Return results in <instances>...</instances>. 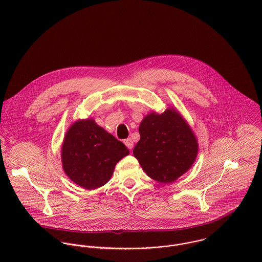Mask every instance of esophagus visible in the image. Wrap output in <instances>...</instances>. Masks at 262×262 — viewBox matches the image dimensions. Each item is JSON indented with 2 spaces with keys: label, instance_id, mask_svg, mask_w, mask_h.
<instances>
[{
  "label": "esophagus",
  "instance_id": "obj_1",
  "mask_svg": "<svg viewBox=\"0 0 262 262\" xmlns=\"http://www.w3.org/2000/svg\"><path fill=\"white\" fill-rule=\"evenodd\" d=\"M124 143H125V145H126L129 149H132V148H133L134 142H133V140H132L131 138H127V139L124 141Z\"/></svg>",
  "mask_w": 262,
  "mask_h": 262
}]
</instances>
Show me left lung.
<instances>
[{"label": "left lung", "mask_w": 262, "mask_h": 262, "mask_svg": "<svg viewBox=\"0 0 262 262\" xmlns=\"http://www.w3.org/2000/svg\"><path fill=\"white\" fill-rule=\"evenodd\" d=\"M140 140L133 154L152 180L170 184L186 173L199 145L187 121L174 109L150 113L139 126Z\"/></svg>", "instance_id": "left-lung-1"}]
</instances>
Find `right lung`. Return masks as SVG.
Masks as SVG:
<instances>
[{
	"label": "right lung",
	"instance_id": "1",
	"mask_svg": "<svg viewBox=\"0 0 262 262\" xmlns=\"http://www.w3.org/2000/svg\"><path fill=\"white\" fill-rule=\"evenodd\" d=\"M128 148L93 119L78 120L67 132L61 147L62 167L77 186L95 189L107 184Z\"/></svg>",
	"mask_w": 262,
	"mask_h": 262
}]
</instances>
